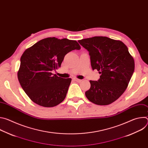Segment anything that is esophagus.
I'll list each match as a JSON object with an SVG mask.
<instances>
[{
	"label": "esophagus",
	"instance_id": "1",
	"mask_svg": "<svg viewBox=\"0 0 148 148\" xmlns=\"http://www.w3.org/2000/svg\"><path fill=\"white\" fill-rule=\"evenodd\" d=\"M73 79H74L75 81H76V82H81L82 81V79H78V78H73Z\"/></svg>",
	"mask_w": 148,
	"mask_h": 148
}]
</instances>
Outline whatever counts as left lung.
<instances>
[{"mask_svg": "<svg viewBox=\"0 0 148 148\" xmlns=\"http://www.w3.org/2000/svg\"><path fill=\"white\" fill-rule=\"evenodd\" d=\"M89 52L92 70L101 74L98 81H90L86 92L89 101L99 105H109L124 92L135 69V62L126 46L119 40L95 36L78 40Z\"/></svg>", "mask_w": 148, "mask_h": 148, "instance_id": "1", "label": "left lung"}]
</instances>
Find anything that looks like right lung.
Listing matches in <instances>:
<instances>
[{
  "label": "right lung",
  "instance_id": "add662e5",
  "mask_svg": "<svg viewBox=\"0 0 148 148\" xmlns=\"http://www.w3.org/2000/svg\"><path fill=\"white\" fill-rule=\"evenodd\" d=\"M81 47L75 40L49 37L25 51L17 73L23 90L34 103L53 107L65 99L71 81L53 74L60 67L65 56Z\"/></svg>",
  "mask_w": 148,
  "mask_h": 148
}]
</instances>
